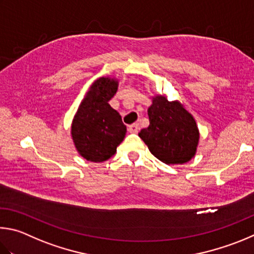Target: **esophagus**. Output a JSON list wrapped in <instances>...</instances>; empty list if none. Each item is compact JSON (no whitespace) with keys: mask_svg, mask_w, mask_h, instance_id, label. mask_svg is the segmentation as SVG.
I'll return each instance as SVG.
<instances>
[{"mask_svg":"<svg viewBox=\"0 0 254 254\" xmlns=\"http://www.w3.org/2000/svg\"><path fill=\"white\" fill-rule=\"evenodd\" d=\"M139 130V125L138 124H132L130 126H128V131L132 132V134H137Z\"/></svg>","mask_w":254,"mask_h":254,"instance_id":"1","label":"esophagus"}]
</instances>
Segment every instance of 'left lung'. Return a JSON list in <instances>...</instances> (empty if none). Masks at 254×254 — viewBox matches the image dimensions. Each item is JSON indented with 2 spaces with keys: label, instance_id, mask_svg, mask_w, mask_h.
<instances>
[{
  "label": "left lung",
  "instance_id": "1",
  "mask_svg": "<svg viewBox=\"0 0 254 254\" xmlns=\"http://www.w3.org/2000/svg\"><path fill=\"white\" fill-rule=\"evenodd\" d=\"M149 126L139 132L155 157L166 164H184L192 158L198 144V129L188 110L166 97L153 98L148 108Z\"/></svg>",
  "mask_w": 254,
  "mask_h": 254
}]
</instances>
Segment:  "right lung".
<instances>
[{"label": "right lung", "instance_id": "1", "mask_svg": "<svg viewBox=\"0 0 254 254\" xmlns=\"http://www.w3.org/2000/svg\"><path fill=\"white\" fill-rule=\"evenodd\" d=\"M117 88L116 79L96 80L74 116L71 135L75 148L87 161H107L115 155L126 135L122 116L108 104Z\"/></svg>", "mask_w": 254, "mask_h": 254}]
</instances>
